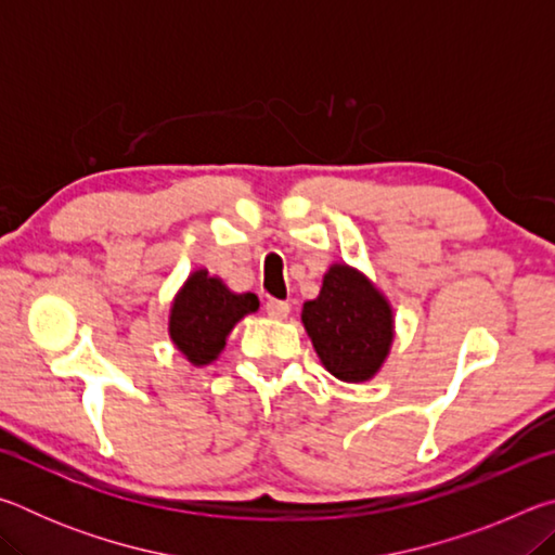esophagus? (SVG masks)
Segmentation results:
<instances>
[{
  "label": "esophagus",
  "mask_w": 555,
  "mask_h": 555,
  "mask_svg": "<svg viewBox=\"0 0 555 555\" xmlns=\"http://www.w3.org/2000/svg\"><path fill=\"white\" fill-rule=\"evenodd\" d=\"M264 308L271 318H276V321H284V318H288V313H291V306L286 304V300H276V298H269Z\"/></svg>",
  "instance_id": "obj_1"
}]
</instances>
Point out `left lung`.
Listing matches in <instances>:
<instances>
[{
  "label": "left lung",
  "mask_w": 555,
  "mask_h": 555,
  "mask_svg": "<svg viewBox=\"0 0 555 555\" xmlns=\"http://www.w3.org/2000/svg\"><path fill=\"white\" fill-rule=\"evenodd\" d=\"M300 321L323 367L340 382H370L389 357L391 304L350 264H333L325 271L321 294L306 300Z\"/></svg>",
  "instance_id": "8db88e82"
}]
</instances>
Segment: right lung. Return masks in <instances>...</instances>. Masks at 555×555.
Segmentation results:
<instances>
[{"label": "right lung", "mask_w": 555, "mask_h": 555, "mask_svg": "<svg viewBox=\"0 0 555 555\" xmlns=\"http://www.w3.org/2000/svg\"><path fill=\"white\" fill-rule=\"evenodd\" d=\"M257 308L255 294H234L208 269H195L173 298L168 335L193 367H205L218 360L232 327Z\"/></svg>", "instance_id": "add662e5"}]
</instances>
